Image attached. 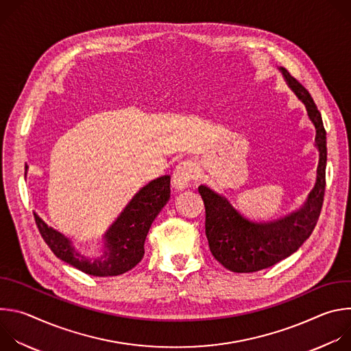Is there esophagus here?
Listing matches in <instances>:
<instances>
[{
    "mask_svg": "<svg viewBox=\"0 0 351 351\" xmlns=\"http://www.w3.org/2000/svg\"><path fill=\"white\" fill-rule=\"evenodd\" d=\"M195 176V164L193 161H182L173 171L172 182L173 187L178 190H183L190 186L191 180Z\"/></svg>",
    "mask_w": 351,
    "mask_h": 351,
    "instance_id": "obj_1",
    "label": "esophagus"
}]
</instances>
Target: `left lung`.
Segmentation results:
<instances>
[{
	"label": "left lung",
	"mask_w": 351,
	"mask_h": 351,
	"mask_svg": "<svg viewBox=\"0 0 351 351\" xmlns=\"http://www.w3.org/2000/svg\"><path fill=\"white\" fill-rule=\"evenodd\" d=\"M280 72L289 87L304 103L317 129L315 143L319 152L317 182L304 207L272 222L248 221L223 195L207 186L198 187L206 207V234L211 253L226 269L237 274L269 268L295 253L314 232L324 204L326 132L322 117L307 88L285 68H280Z\"/></svg>",
	"instance_id": "obj_1"
}]
</instances>
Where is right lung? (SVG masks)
I'll use <instances>...</instances> for the list:
<instances>
[{"mask_svg":"<svg viewBox=\"0 0 351 351\" xmlns=\"http://www.w3.org/2000/svg\"><path fill=\"white\" fill-rule=\"evenodd\" d=\"M169 197V175L144 186L108 229L104 236V252L95 258L80 254L68 237L48 226L36 213L34 219L41 237L60 260L91 276H117L141 261L147 233Z\"/></svg>","mask_w":351,"mask_h":351,"instance_id":"1","label":"right lung"}]
</instances>
